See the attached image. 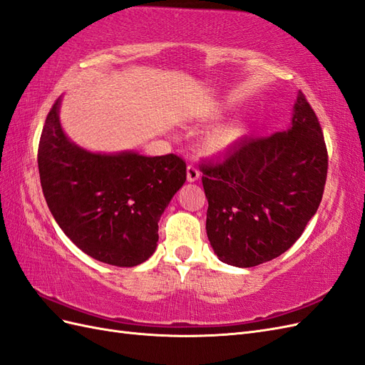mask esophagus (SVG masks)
I'll list each match as a JSON object with an SVG mask.
<instances>
[{
    "instance_id": "1",
    "label": "esophagus",
    "mask_w": 365,
    "mask_h": 365,
    "mask_svg": "<svg viewBox=\"0 0 365 365\" xmlns=\"http://www.w3.org/2000/svg\"><path fill=\"white\" fill-rule=\"evenodd\" d=\"M199 177H200V173L197 170V166L188 165V168H186V179H188V182L199 180Z\"/></svg>"
}]
</instances>
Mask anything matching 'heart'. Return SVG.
I'll return each instance as SVG.
<instances>
[{"mask_svg":"<svg viewBox=\"0 0 365 365\" xmlns=\"http://www.w3.org/2000/svg\"><path fill=\"white\" fill-rule=\"evenodd\" d=\"M249 133L245 122H231L217 127L205 139V150L210 154H226L234 150Z\"/></svg>","mask_w":365,"mask_h":365,"instance_id":"b5f03b06","label":"heart"}]
</instances>
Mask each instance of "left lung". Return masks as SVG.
Instances as JSON below:
<instances>
[{
    "label": "left lung",
    "instance_id": "1",
    "mask_svg": "<svg viewBox=\"0 0 365 365\" xmlns=\"http://www.w3.org/2000/svg\"><path fill=\"white\" fill-rule=\"evenodd\" d=\"M327 166L322 130L301 91L289 130L202 165L206 234L218 259L252 267L286 252L318 210Z\"/></svg>",
    "mask_w": 365,
    "mask_h": 365
}]
</instances>
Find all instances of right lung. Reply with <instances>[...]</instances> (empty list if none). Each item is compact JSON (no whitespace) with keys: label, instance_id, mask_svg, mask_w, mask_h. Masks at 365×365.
Returning a JSON list of instances; mask_svg holds the SVG:
<instances>
[{"label":"right lung","instance_id":"obj_1","mask_svg":"<svg viewBox=\"0 0 365 365\" xmlns=\"http://www.w3.org/2000/svg\"><path fill=\"white\" fill-rule=\"evenodd\" d=\"M53 103L38 148L39 179L51 215L82 252L133 267L158 247L159 220L186 180L175 154L91 153L71 142Z\"/></svg>","mask_w":365,"mask_h":365}]
</instances>
